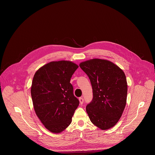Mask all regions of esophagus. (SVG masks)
<instances>
[{
	"label": "esophagus",
	"mask_w": 155,
	"mask_h": 155,
	"mask_svg": "<svg viewBox=\"0 0 155 155\" xmlns=\"http://www.w3.org/2000/svg\"><path fill=\"white\" fill-rule=\"evenodd\" d=\"M79 101H80V104L81 105H82L83 103L84 100H83V99L82 97H80V98H79Z\"/></svg>",
	"instance_id": "1"
}]
</instances>
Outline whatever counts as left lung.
<instances>
[{"instance_id": "left-lung-1", "label": "left lung", "mask_w": 155, "mask_h": 155, "mask_svg": "<svg viewBox=\"0 0 155 155\" xmlns=\"http://www.w3.org/2000/svg\"><path fill=\"white\" fill-rule=\"evenodd\" d=\"M80 67L92 85L93 99L86 107L91 121L102 130L114 127L126 104L127 84L124 72L114 62L97 58L81 62Z\"/></svg>"}]
</instances>
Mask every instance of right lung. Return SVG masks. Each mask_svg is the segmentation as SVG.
<instances>
[{
  "mask_svg": "<svg viewBox=\"0 0 155 155\" xmlns=\"http://www.w3.org/2000/svg\"><path fill=\"white\" fill-rule=\"evenodd\" d=\"M78 65L70 61H51L34 74L31 96L35 112L49 131L61 133L72 122L79 105L71 78Z\"/></svg>",
  "mask_w": 155,
  "mask_h": 155,
  "instance_id": "right-lung-1",
  "label": "right lung"
}]
</instances>
